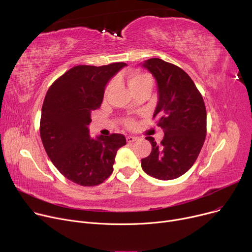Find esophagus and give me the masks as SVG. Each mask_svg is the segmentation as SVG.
<instances>
[{
	"label": "esophagus",
	"mask_w": 252,
	"mask_h": 252,
	"mask_svg": "<svg viewBox=\"0 0 252 252\" xmlns=\"http://www.w3.org/2000/svg\"><path fill=\"white\" fill-rule=\"evenodd\" d=\"M135 141H137V137H133V136H127L126 137V142L127 143H133Z\"/></svg>",
	"instance_id": "1"
}]
</instances>
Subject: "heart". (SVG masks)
Here are the masks:
<instances>
[{
	"label": "heart",
	"instance_id": "b5f03b06",
	"mask_svg": "<svg viewBox=\"0 0 252 252\" xmlns=\"http://www.w3.org/2000/svg\"><path fill=\"white\" fill-rule=\"evenodd\" d=\"M127 82H128V86H129L130 90L133 91V93L141 88H144V87H148L151 89L152 85H153L152 77L149 74L144 73V72H130L127 76ZM115 84H116V81L115 79H112L105 90V96H108L113 91ZM126 126L127 127H133L134 126L133 119H126Z\"/></svg>",
	"mask_w": 252,
	"mask_h": 252
}]
</instances>
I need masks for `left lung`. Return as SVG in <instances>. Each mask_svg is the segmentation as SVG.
I'll use <instances>...</instances> for the list:
<instances>
[{"instance_id":"obj_1","label":"left lung","mask_w":252,"mask_h":252,"mask_svg":"<svg viewBox=\"0 0 252 252\" xmlns=\"http://www.w3.org/2000/svg\"><path fill=\"white\" fill-rule=\"evenodd\" d=\"M143 66L157 82L158 103L153 118H157L164 137L160 145L146 137L152 151L141 160L142 168L158 180H174L192 167L204 144V101L192 78L179 66L159 58L148 59Z\"/></svg>"}]
</instances>
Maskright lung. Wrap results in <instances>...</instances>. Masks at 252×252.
I'll return each instance as SVG.
<instances>
[{
	"mask_svg": "<svg viewBox=\"0 0 252 252\" xmlns=\"http://www.w3.org/2000/svg\"><path fill=\"white\" fill-rule=\"evenodd\" d=\"M126 64L77 65L49 88L42 107L39 134L55 167L69 181L84 187L110 177L117 150L126 145L122 134L92 139L88 126L100 108L105 86Z\"/></svg>",
	"mask_w": 252,
	"mask_h": 252,
	"instance_id": "obj_1",
	"label": "right lung"
}]
</instances>
